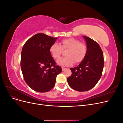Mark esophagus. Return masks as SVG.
Returning <instances> with one entry per match:
<instances>
[{"mask_svg": "<svg viewBox=\"0 0 123 123\" xmlns=\"http://www.w3.org/2000/svg\"><path fill=\"white\" fill-rule=\"evenodd\" d=\"M66 69H67V68H66L62 67V71H65V70H66Z\"/></svg>", "mask_w": 123, "mask_h": 123, "instance_id": "esophagus-1", "label": "esophagus"}]
</instances>
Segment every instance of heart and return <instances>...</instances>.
Segmentation results:
<instances>
[{"instance_id": "1", "label": "heart", "mask_w": 123, "mask_h": 123, "mask_svg": "<svg viewBox=\"0 0 123 123\" xmlns=\"http://www.w3.org/2000/svg\"><path fill=\"white\" fill-rule=\"evenodd\" d=\"M62 50H68L66 53L67 57H62L57 61V64L62 66H72L74 62L76 64L82 62L87 53L86 44L80 43L74 38L63 39L60 45L57 43L52 44L50 52L54 58L58 59L62 55Z\"/></svg>"}]
</instances>
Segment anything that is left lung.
Returning <instances> with one entry per match:
<instances>
[{
  "mask_svg": "<svg viewBox=\"0 0 123 123\" xmlns=\"http://www.w3.org/2000/svg\"><path fill=\"white\" fill-rule=\"evenodd\" d=\"M86 42L87 53L77 67L70 68L72 74L67 78L71 88L83 92L93 88L102 76L104 60L103 51L95 41L83 36Z\"/></svg>",
  "mask_w": 123,
  "mask_h": 123,
  "instance_id": "obj_1",
  "label": "left lung"
}]
</instances>
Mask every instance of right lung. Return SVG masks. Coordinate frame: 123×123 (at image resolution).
Instances as JSON below:
<instances>
[{
    "mask_svg": "<svg viewBox=\"0 0 123 123\" xmlns=\"http://www.w3.org/2000/svg\"><path fill=\"white\" fill-rule=\"evenodd\" d=\"M57 37L38 33L29 39L23 47L20 66L25 83L33 90L46 92L52 89L56 78L62 72L50 52Z\"/></svg>",
    "mask_w": 123,
    "mask_h": 123,
    "instance_id": "right-lung-1",
    "label": "right lung"
}]
</instances>
